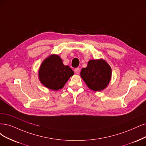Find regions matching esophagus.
Listing matches in <instances>:
<instances>
[{
  "label": "esophagus",
  "instance_id": "34e87169",
  "mask_svg": "<svg viewBox=\"0 0 146 146\" xmlns=\"http://www.w3.org/2000/svg\"><path fill=\"white\" fill-rule=\"evenodd\" d=\"M74 73L76 74H79V72H80V68H76L74 69Z\"/></svg>",
  "mask_w": 146,
  "mask_h": 146
}]
</instances>
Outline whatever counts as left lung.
I'll list each match as a JSON object with an SVG mask.
<instances>
[{
  "label": "left lung",
  "mask_w": 146,
  "mask_h": 146,
  "mask_svg": "<svg viewBox=\"0 0 146 146\" xmlns=\"http://www.w3.org/2000/svg\"><path fill=\"white\" fill-rule=\"evenodd\" d=\"M80 74L90 89L94 91H100L108 85L111 79L112 70L103 59H91L87 67L83 68Z\"/></svg>",
  "instance_id": "8db88e82"
}]
</instances>
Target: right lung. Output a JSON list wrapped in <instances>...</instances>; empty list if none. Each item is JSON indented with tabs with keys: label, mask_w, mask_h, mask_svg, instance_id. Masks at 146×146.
I'll list each match as a JSON object with an SVG mask.
<instances>
[{
	"label": "right lung",
	"mask_w": 146,
	"mask_h": 146,
	"mask_svg": "<svg viewBox=\"0 0 146 146\" xmlns=\"http://www.w3.org/2000/svg\"><path fill=\"white\" fill-rule=\"evenodd\" d=\"M74 72L65 66L60 56L52 54L44 59L38 70V78L46 88L56 91L62 88Z\"/></svg>",
	"instance_id": "right-lung-1"
}]
</instances>
